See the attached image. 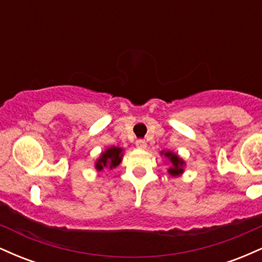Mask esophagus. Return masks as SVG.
Segmentation results:
<instances>
[{"label": "esophagus", "mask_w": 262, "mask_h": 262, "mask_svg": "<svg viewBox=\"0 0 262 262\" xmlns=\"http://www.w3.org/2000/svg\"><path fill=\"white\" fill-rule=\"evenodd\" d=\"M135 145H137V148L140 149V150H145L146 146H148V145H146V141L143 140V139L137 140V143H135Z\"/></svg>", "instance_id": "1"}]
</instances>
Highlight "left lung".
I'll list each match as a JSON object with an SVG mask.
<instances>
[{
  "label": "left lung",
  "instance_id": "left-lung-1",
  "mask_svg": "<svg viewBox=\"0 0 262 262\" xmlns=\"http://www.w3.org/2000/svg\"><path fill=\"white\" fill-rule=\"evenodd\" d=\"M160 155L164 156V158L167 160V164H169L167 172H169L170 176L177 177L185 172L186 162L179 154L171 151V150H161Z\"/></svg>",
  "mask_w": 262,
  "mask_h": 262
}]
</instances>
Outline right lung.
<instances>
[{
    "label": "right lung",
    "instance_id": "right-lung-1",
    "mask_svg": "<svg viewBox=\"0 0 262 262\" xmlns=\"http://www.w3.org/2000/svg\"><path fill=\"white\" fill-rule=\"evenodd\" d=\"M123 159V148L110 146L100 154V158L95 162V169L97 172H102L104 169L112 170L118 166Z\"/></svg>",
    "mask_w": 262,
    "mask_h": 262
}]
</instances>
